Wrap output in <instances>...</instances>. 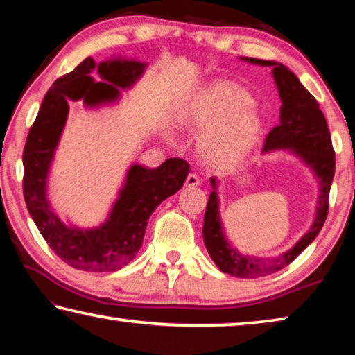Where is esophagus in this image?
Returning a JSON list of instances; mask_svg holds the SVG:
<instances>
[{"mask_svg": "<svg viewBox=\"0 0 355 355\" xmlns=\"http://www.w3.org/2000/svg\"><path fill=\"white\" fill-rule=\"evenodd\" d=\"M199 184H200V178L197 173L191 172L189 175L186 177V186H188V188H194V186H199Z\"/></svg>", "mask_w": 355, "mask_h": 355, "instance_id": "1", "label": "esophagus"}]
</instances>
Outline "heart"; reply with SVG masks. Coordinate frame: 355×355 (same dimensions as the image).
Wrapping results in <instances>:
<instances>
[{"instance_id": "b5f03b06", "label": "heart", "mask_w": 355, "mask_h": 355, "mask_svg": "<svg viewBox=\"0 0 355 355\" xmlns=\"http://www.w3.org/2000/svg\"><path fill=\"white\" fill-rule=\"evenodd\" d=\"M252 97L233 84H216L203 92L183 116L186 127L205 130L199 148L213 166H232L248 156L261 135V119Z\"/></svg>"}]
</instances>
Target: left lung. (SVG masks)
Instances as JSON below:
<instances>
[{
	"label": "left lung",
	"instance_id": "8db88e82",
	"mask_svg": "<svg viewBox=\"0 0 355 355\" xmlns=\"http://www.w3.org/2000/svg\"><path fill=\"white\" fill-rule=\"evenodd\" d=\"M244 61L258 65H271L274 81L277 84L282 100L280 122L268 133L263 152L290 148L293 153L299 155L320 178V197H318L313 224L294 248L274 258L243 257L228 244L222 233L219 200L218 192H216L218 183H216V178H209L213 191L207 203L202 230L208 254L222 272L238 279H257L274 274L288 266L321 232L329 213V192L335 175V152L326 117L313 95L300 84L297 76L285 65L274 61H263L255 58H244Z\"/></svg>",
	"mask_w": 355,
	"mask_h": 355
}]
</instances>
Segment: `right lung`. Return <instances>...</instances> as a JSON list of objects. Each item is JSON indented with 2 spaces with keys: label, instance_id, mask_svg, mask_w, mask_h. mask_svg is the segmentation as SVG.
<instances>
[{
  "label": "right lung",
  "instance_id": "right-lung-1",
  "mask_svg": "<svg viewBox=\"0 0 355 355\" xmlns=\"http://www.w3.org/2000/svg\"><path fill=\"white\" fill-rule=\"evenodd\" d=\"M98 67L106 83H95L90 71ZM146 64L114 61L95 64L86 58L70 73L53 83L42 101L23 150V196L40 235L51 250L71 268L89 272H112L136 257L147 220L156 207L182 188L189 164L171 158L156 169L131 166L110 218L98 228L81 230L67 227L53 213L46 200V177L69 114V100L98 106L119 98V89L133 86Z\"/></svg>",
  "mask_w": 355,
  "mask_h": 355
}]
</instances>
